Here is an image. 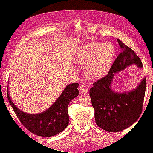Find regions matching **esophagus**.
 Here are the masks:
<instances>
[{
  "label": "esophagus",
  "mask_w": 153,
  "mask_h": 153,
  "mask_svg": "<svg viewBox=\"0 0 153 153\" xmlns=\"http://www.w3.org/2000/svg\"><path fill=\"white\" fill-rule=\"evenodd\" d=\"M79 91L81 94H85L88 92V88L85 85H81L79 88Z\"/></svg>",
  "instance_id": "1"
}]
</instances>
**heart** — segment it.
<instances>
[{
    "instance_id": "b5f03b06",
    "label": "heart",
    "mask_w": 153,
    "mask_h": 153,
    "mask_svg": "<svg viewBox=\"0 0 153 153\" xmlns=\"http://www.w3.org/2000/svg\"><path fill=\"white\" fill-rule=\"evenodd\" d=\"M115 55L114 46L109 42H91L78 50L75 62L85 66V72L91 80H99L107 75Z\"/></svg>"
}]
</instances>
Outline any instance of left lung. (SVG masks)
<instances>
[{
	"instance_id": "left-lung-1",
	"label": "left lung",
	"mask_w": 153,
	"mask_h": 153,
	"mask_svg": "<svg viewBox=\"0 0 153 153\" xmlns=\"http://www.w3.org/2000/svg\"><path fill=\"white\" fill-rule=\"evenodd\" d=\"M121 49L108 74L93 84L89 95L94 109L95 121L98 126L108 132L124 130L135 123L142 113L146 89L144 77L131 91L118 92L112 89L113 78L132 64L142 68V63L134 51L117 39Z\"/></svg>"
}]
</instances>
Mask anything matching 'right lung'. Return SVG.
I'll return each instance as SVG.
<instances>
[{
    "mask_svg": "<svg viewBox=\"0 0 153 153\" xmlns=\"http://www.w3.org/2000/svg\"><path fill=\"white\" fill-rule=\"evenodd\" d=\"M78 83L68 85L53 104L38 114L23 112L15 105L7 87V98L14 112L24 126L32 133L41 137H52L62 132L69 124L68 106L78 95Z\"/></svg>",
    "mask_w": 153,
    "mask_h": 153,
    "instance_id": "right-lung-1",
    "label": "right lung"
}]
</instances>
